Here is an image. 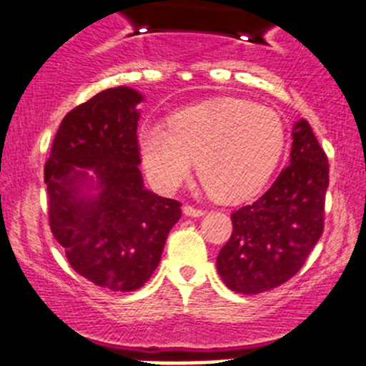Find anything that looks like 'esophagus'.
<instances>
[{
  "instance_id": "34e87169",
  "label": "esophagus",
  "mask_w": 366,
  "mask_h": 366,
  "mask_svg": "<svg viewBox=\"0 0 366 366\" xmlns=\"http://www.w3.org/2000/svg\"><path fill=\"white\" fill-rule=\"evenodd\" d=\"M182 210L186 216H193V217H200L205 214L204 209H198V207H193V205H184Z\"/></svg>"
}]
</instances>
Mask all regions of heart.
Instances as JSON below:
<instances>
[{
  "label": "heart",
  "instance_id": "b5f03b06",
  "mask_svg": "<svg viewBox=\"0 0 366 366\" xmlns=\"http://www.w3.org/2000/svg\"><path fill=\"white\" fill-rule=\"evenodd\" d=\"M138 143L157 189H175L198 159L210 193L234 202L257 193L274 172L285 147V124L269 106L221 97L179 109L168 118V129L143 125Z\"/></svg>",
  "mask_w": 366,
  "mask_h": 366
}]
</instances>
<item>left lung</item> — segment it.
<instances>
[{
	"label": "left lung",
	"instance_id": "obj_1",
	"mask_svg": "<svg viewBox=\"0 0 366 366\" xmlns=\"http://www.w3.org/2000/svg\"><path fill=\"white\" fill-rule=\"evenodd\" d=\"M290 164L271 187L232 214L230 239L217 254V272L237 294H260L289 282L324 230L330 164L306 120L292 129Z\"/></svg>",
	"mask_w": 366,
	"mask_h": 366
}]
</instances>
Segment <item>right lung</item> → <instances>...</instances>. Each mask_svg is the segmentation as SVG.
Returning <instances> with one entry per match:
<instances>
[{"mask_svg": "<svg viewBox=\"0 0 366 366\" xmlns=\"http://www.w3.org/2000/svg\"><path fill=\"white\" fill-rule=\"evenodd\" d=\"M139 92L117 86L65 114L44 166L49 224L77 274L114 292L149 282L180 202L145 189Z\"/></svg>", "mask_w": 366, "mask_h": 366, "instance_id": "1", "label": "right lung"}]
</instances>
